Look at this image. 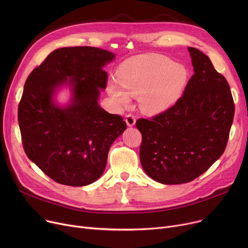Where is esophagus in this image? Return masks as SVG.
<instances>
[{"label":"esophagus","mask_w":248,"mask_h":248,"mask_svg":"<svg viewBox=\"0 0 248 248\" xmlns=\"http://www.w3.org/2000/svg\"><path fill=\"white\" fill-rule=\"evenodd\" d=\"M125 123L128 126H133L136 124V116L132 113H129L125 116Z\"/></svg>","instance_id":"esophagus-1"}]
</instances>
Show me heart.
Instances as JSON below:
<instances>
[{
  "label": "heart",
  "instance_id": "1",
  "mask_svg": "<svg viewBox=\"0 0 248 248\" xmlns=\"http://www.w3.org/2000/svg\"><path fill=\"white\" fill-rule=\"evenodd\" d=\"M189 72L180 63L155 54H144L123 62L116 71V84H108V93L122 106L130 96H139L147 112L158 113L173 107L183 94Z\"/></svg>",
  "mask_w": 248,
  "mask_h": 248
}]
</instances>
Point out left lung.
<instances>
[{"mask_svg": "<svg viewBox=\"0 0 248 248\" xmlns=\"http://www.w3.org/2000/svg\"><path fill=\"white\" fill-rule=\"evenodd\" d=\"M188 50L194 74L183 95L164 112L136 123L142 169L167 185L193 181L221 157L235 110L226 78L203 52Z\"/></svg>", "mask_w": 248, "mask_h": 248, "instance_id": "8db88e82", "label": "left lung"}]
</instances>
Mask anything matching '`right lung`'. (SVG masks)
Masks as SVG:
<instances>
[{
  "label": "right lung",
  "mask_w": 248,
  "mask_h": 248,
  "mask_svg": "<svg viewBox=\"0 0 248 248\" xmlns=\"http://www.w3.org/2000/svg\"><path fill=\"white\" fill-rule=\"evenodd\" d=\"M114 58L109 51L77 46L54 50L25 82L18 122L27 157L52 180L81 187L96 181L106 169L110 146L126 128L119 114L98 104L108 73L102 69ZM68 84L73 98L67 107L53 95Z\"/></svg>",
  "instance_id": "obj_1"
}]
</instances>
